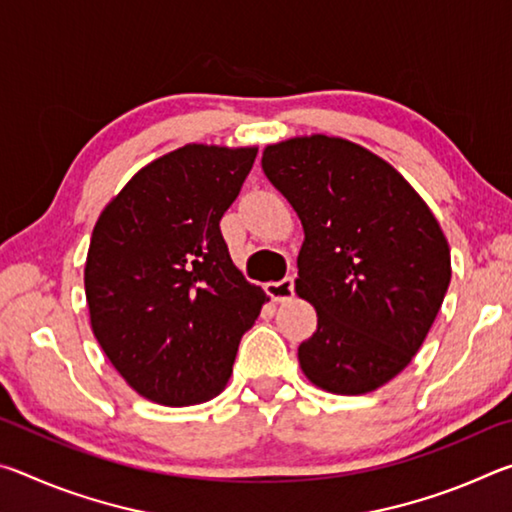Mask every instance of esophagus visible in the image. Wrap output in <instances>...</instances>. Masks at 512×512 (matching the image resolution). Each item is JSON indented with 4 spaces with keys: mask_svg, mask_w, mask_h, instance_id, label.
I'll return each mask as SVG.
<instances>
[{
    "mask_svg": "<svg viewBox=\"0 0 512 512\" xmlns=\"http://www.w3.org/2000/svg\"><path fill=\"white\" fill-rule=\"evenodd\" d=\"M266 293L275 302L291 300V296H293V277H284V280H280V282H268L266 284Z\"/></svg>",
    "mask_w": 512,
    "mask_h": 512,
    "instance_id": "obj_1",
    "label": "esophagus"
}]
</instances>
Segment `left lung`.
Segmentation results:
<instances>
[{"instance_id":"1","label":"left lung","mask_w":512,"mask_h":512,"mask_svg":"<svg viewBox=\"0 0 512 512\" xmlns=\"http://www.w3.org/2000/svg\"><path fill=\"white\" fill-rule=\"evenodd\" d=\"M262 169L305 230L296 293L318 327L298 361L320 391L363 395L409 366L452 280L445 232L400 171L343 137L268 144Z\"/></svg>"}]
</instances>
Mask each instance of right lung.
<instances>
[{"mask_svg": "<svg viewBox=\"0 0 512 512\" xmlns=\"http://www.w3.org/2000/svg\"><path fill=\"white\" fill-rule=\"evenodd\" d=\"M257 146L185 144L103 207L85 259L90 327L135 393L164 406L219 395L268 296L232 264L219 221Z\"/></svg>", "mask_w": 512, "mask_h": 512, "instance_id": "obj_1", "label": "right lung"}]
</instances>
